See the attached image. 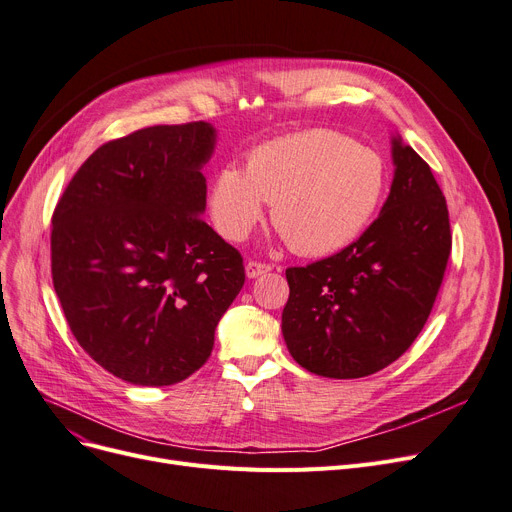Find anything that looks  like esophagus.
Instances as JSON below:
<instances>
[{"instance_id": "esophagus-1", "label": "esophagus", "mask_w": 512, "mask_h": 512, "mask_svg": "<svg viewBox=\"0 0 512 512\" xmlns=\"http://www.w3.org/2000/svg\"><path fill=\"white\" fill-rule=\"evenodd\" d=\"M272 268H274V265L257 261V259H249L247 265H244V270H247V276H249V278H257V276L268 274V272H272Z\"/></svg>"}]
</instances>
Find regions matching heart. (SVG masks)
Wrapping results in <instances>:
<instances>
[{
	"label": "heart",
	"mask_w": 512,
	"mask_h": 512,
	"mask_svg": "<svg viewBox=\"0 0 512 512\" xmlns=\"http://www.w3.org/2000/svg\"><path fill=\"white\" fill-rule=\"evenodd\" d=\"M387 163L335 129H307L257 148L247 171L221 169L211 190L215 228L240 242L272 205V224L293 251L318 257L345 249L379 213Z\"/></svg>",
	"instance_id": "heart-1"
}]
</instances>
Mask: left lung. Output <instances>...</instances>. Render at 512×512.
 Masks as SVG:
<instances>
[{
	"label": "left lung",
	"mask_w": 512,
	"mask_h": 512,
	"mask_svg": "<svg viewBox=\"0 0 512 512\" xmlns=\"http://www.w3.org/2000/svg\"><path fill=\"white\" fill-rule=\"evenodd\" d=\"M391 192L343 251L288 268L282 335L299 366L328 379L387 368L414 343L452 251L446 196L414 148L393 140Z\"/></svg>",
	"instance_id": "1"
}]
</instances>
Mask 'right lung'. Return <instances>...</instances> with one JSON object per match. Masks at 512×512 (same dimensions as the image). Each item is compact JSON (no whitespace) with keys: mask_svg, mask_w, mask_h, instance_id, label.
I'll return each mask as SVG.
<instances>
[{"mask_svg":"<svg viewBox=\"0 0 512 512\" xmlns=\"http://www.w3.org/2000/svg\"><path fill=\"white\" fill-rule=\"evenodd\" d=\"M215 131L154 125L90 154L52 215V280L90 358L142 387L180 383L211 355L244 261L201 213Z\"/></svg>","mask_w":512,"mask_h":512,"instance_id":"obj_1","label":"right lung"}]
</instances>
